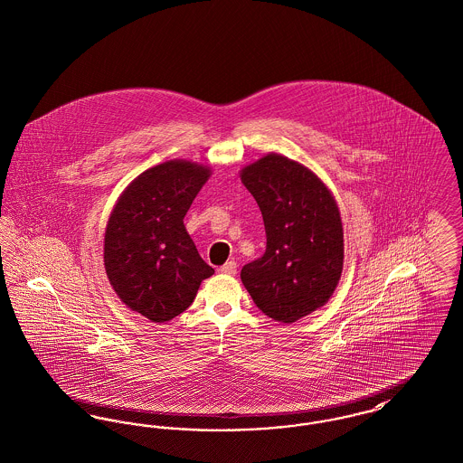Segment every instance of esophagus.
I'll return each mask as SVG.
<instances>
[{
    "instance_id": "obj_1",
    "label": "esophagus",
    "mask_w": 463,
    "mask_h": 463,
    "mask_svg": "<svg viewBox=\"0 0 463 463\" xmlns=\"http://www.w3.org/2000/svg\"><path fill=\"white\" fill-rule=\"evenodd\" d=\"M236 269H238V264H236L234 260H227L223 266H220V269H218V271L222 272V274L234 276V274H236Z\"/></svg>"
}]
</instances>
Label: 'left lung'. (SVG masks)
<instances>
[{"label": "left lung", "instance_id": "1", "mask_svg": "<svg viewBox=\"0 0 463 463\" xmlns=\"http://www.w3.org/2000/svg\"><path fill=\"white\" fill-rule=\"evenodd\" d=\"M266 227V253L241 281L257 307L281 324L326 306L343 272L345 240L330 189L304 164L266 154L240 171Z\"/></svg>", "mask_w": 463, "mask_h": 463}]
</instances>
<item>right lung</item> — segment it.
Segmentation results:
<instances>
[{
  "label": "right lung",
  "mask_w": 463,
  "mask_h": 463,
  "mask_svg": "<svg viewBox=\"0 0 463 463\" xmlns=\"http://www.w3.org/2000/svg\"><path fill=\"white\" fill-rule=\"evenodd\" d=\"M212 167L185 159L157 164L118 195L105 231V271L129 309L164 324L195 299L208 266L184 225Z\"/></svg>",
  "instance_id": "obj_1"
}]
</instances>
